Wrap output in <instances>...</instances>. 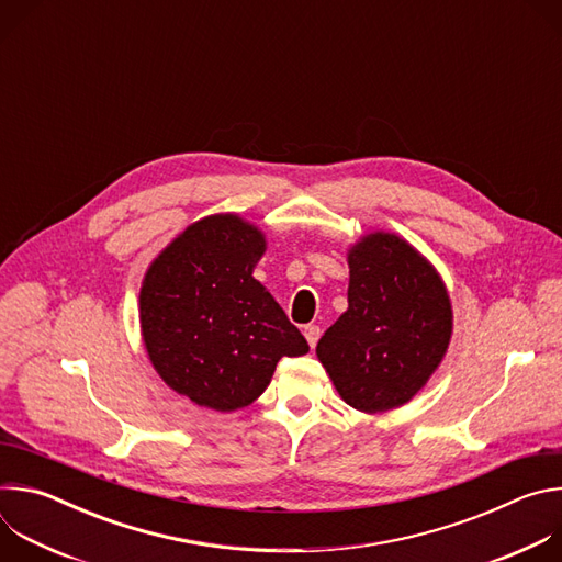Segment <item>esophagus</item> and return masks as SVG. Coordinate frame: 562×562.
I'll return each mask as SVG.
<instances>
[{"label":"esophagus","mask_w":562,"mask_h":562,"mask_svg":"<svg viewBox=\"0 0 562 562\" xmlns=\"http://www.w3.org/2000/svg\"><path fill=\"white\" fill-rule=\"evenodd\" d=\"M304 338H306L308 347L313 349L317 345V340H319V327L317 325H306L304 327Z\"/></svg>","instance_id":"esophagus-1"}]
</instances>
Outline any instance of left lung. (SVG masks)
Returning <instances> with one entry per match:
<instances>
[{"mask_svg": "<svg viewBox=\"0 0 562 562\" xmlns=\"http://www.w3.org/2000/svg\"><path fill=\"white\" fill-rule=\"evenodd\" d=\"M349 308L315 353L340 397L364 414L389 412L427 384L451 338V302L436 269L393 233L349 249Z\"/></svg>", "mask_w": 562, "mask_h": 562, "instance_id": "left-lung-1", "label": "left lung"}]
</instances>
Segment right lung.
Here are the masks:
<instances>
[{"instance_id":"obj_1","label":"right lung","mask_w":562,"mask_h":562,"mask_svg":"<svg viewBox=\"0 0 562 562\" xmlns=\"http://www.w3.org/2000/svg\"><path fill=\"white\" fill-rule=\"evenodd\" d=\"M267 249L258 226L233 213L191 224L148 267L139 325L148 358L173 391L215 412L251 405L280 358L308 345L254 278Z\"/></svg>"}]
</instances>
